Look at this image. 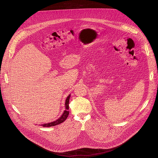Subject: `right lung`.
Masks as SVG:
<instances>
[{"label":"right lung","mask_w":158,"mask_h":158,"mask_svg":"<svg viewBox=\"0 0 158 158\" xmlns=\"http://www.w3.org/2000/svg\"><path fill=\"white\" fill-rule=\"evenodd\" d=\"M70 95H69L67 98L66 99L65 101V110L64 111L63 114L61 116V117H60L57 120H56V121L52 122L51 123H44L42 124L43 127H52V126H55L58 125V124H60L61 123L63 122L64 120H66V119L67 118L69 114V100H70Z\"/></svg>","instance_id":"add662e5"}]
</instances>
